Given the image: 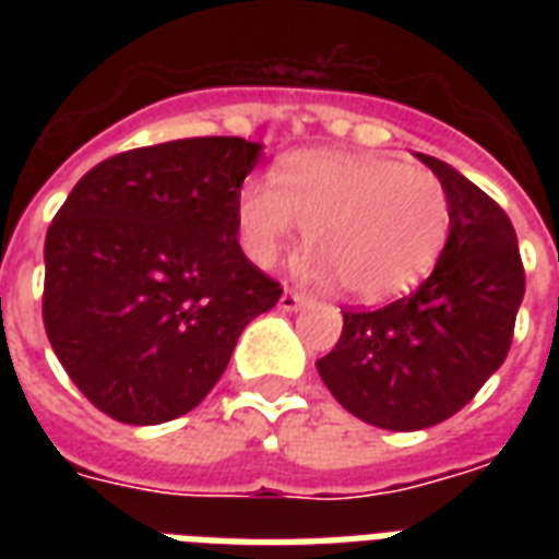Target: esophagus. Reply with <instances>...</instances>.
Returning <instances> with one entry per match:
<instances>
[{
    "mask_svg": "<svg viewBox=\"0 0 559 559\" xmlns=\"http://www.w3.org/2000/svg\"><path fill=\"white\" fill-rule=\"evenodd\" d=\"M281 310H287V313H293V310H298V307L307 305V296H301V293H296V289H284V296H281Z\"/></svg>",
    "mask_w": 559,
    "mask_h": 559,
    "instance_id": "esophagus-1",
    "label": "esophagus"
}]
</instances>
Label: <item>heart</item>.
I'll use <instances>...</instances> for the list:
<instances>
[{
    "label": "heart",
    "instance_id": "heart-1",
    "mask_svg": "<svg viewBox=\"0 0 559 559\" xmlns=\"http://www.w3.org/2000/svg\"><path fill=\"white\" fill-rule=\"evenodd\" d=\"M249 258L272 266L298 226L319 258L316 278H340L359 301H385L441 258L452 209L441 179L362 153L307 151L281 162L275 186L252 179L237 197Z\"/></svg>",
    "mask_w": 559,
    "mask_h": 559
}]
</instances>
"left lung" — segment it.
<instances>
[{"label":"left lung","mask_w":559,"mask_h":559,"mask_svg":"<svg viewBox=\"0 0 559 559\" xmlns=\"http://www.w3.org/2000/svg\"><path fill=\"white\" fill-rule=\"evenodd\" d=\"M447 188L452 226L432 275L380 310H342L319 377L350 415L415 432L464 408L511 350L525 270L502 205L447 162L417 153Z\"/></svg>","instance_id":"obj_1"}]
</instances>
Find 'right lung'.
<instances>
[{
    "label": "right lung",
    "instance_id": "1",
    "mask_svg": "<svg viewBox=\"0 0 559 559\" xmlns=\"http://www.w3.org/2000/svg\"><path fill=\"white\" fill-rule=\"evenodd\" d=\"M261 144L205 135L109 156L46 235L43 322L60 366L112 420L186 415L223 377L281 284L237 243V197Z\"/></svg>",
    "mask_w": 559,
    "mask_h": 559
}]
</instances>
